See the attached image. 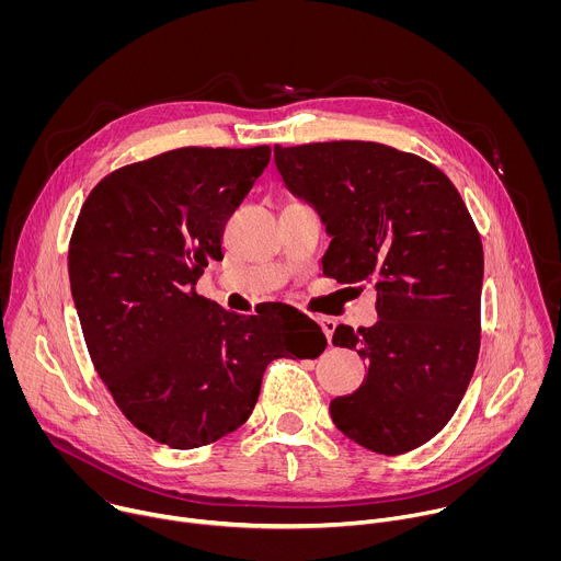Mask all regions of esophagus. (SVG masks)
<instances>
[{"instance_id": "34e87169", "label": "esophagus", "mask_w": 561, "mask_h": 561, "mask_svg": "<svg viewBox=\"0 0 561 561\" xmlns=\"http://www.w3.org/2000/svg\"><path fill=\"white\" fill-rule=\"evenodd\" d=\"M317 319V322H319V327H322V331H324V335L329 337V342L333 344V333H335V319L333 317H327V314H317L314 317Z\"/></svg>"}]
</instances>
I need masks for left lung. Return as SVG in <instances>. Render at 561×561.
Wrapping results in <instances>:
<instances>
[{
	"instance_id": "left-lung-1",
	"label": "left lung",
	"mask_w": 561,
	"mask_h": 561,
	"mask_svg": "<svg viewBox=\"0 0 561 561\" xmlns=\"http://www.w3.org/2000/svg\"><path fill=\"white\" fill-rule=\"evenodd\" d=\"M275 164L333 237L324 275L377 290L379 322L333 335L368 362L331 402L335 426L381 455L426 444L455 415L482 337L484 249L461 195L426 159L377 141L277 144Z\"/></svg>"
}]
</instances>
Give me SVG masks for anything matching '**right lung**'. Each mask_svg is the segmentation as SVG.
Instances as JSON below:
<instances>
[{"instance_id": "right-lung-1", "label": "right lung", "mask_w": 561, "mask_h": 561, "mask_svg": "<svg viewBox=\"0 0 561 561\" xmlns=\"http://www.w3.org/2000/svg\"><path fill=\"white\" fill-rule=\"evenodd\" d=\"M268 162L271 146L175 148L106 175L75 221L68 277L89 355L124 417L159 444L221 439L251 417L273 359L327 348L290 306L237 314L195 290Z\"/></svg>"}]
</instances>
